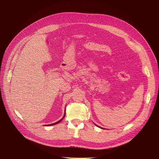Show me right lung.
<instances>
[{
  "instance_id": "right-lung-1",
  "label": "right lung",
  "mask_w": 159,
  "mask_h": 159,
  "mask_svg": "<svg viewBox=\"0 0 159 159\" xmlns=\"http://www.w3.org/2000/svg\"><path fill=\"white\" fill-rule=\"evenodd\" d=\"M65 115H66V113H65ZM65 115H64V117H65ZM64 117L63 118H62L61 119H60V121H57L56 123H52V124H50V125H47V126H50V125H56V124H57V123H60L61 121V120L62 119H64Z\"/></svg>"
}]
</instances>
